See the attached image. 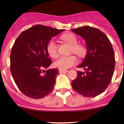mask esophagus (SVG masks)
Returning a JSON list of instances; mask_svg holds the SVG:
<instances>
[{
  "instance_id": "1",
  "label": "esophagus",
  "mask_w": 124,
  "mask_h": 124,
  "mask_svg": "<svg viewBox=\"0 0 124 124\" xmlns=\"http://www.w3.org/2000/svg\"><path fill=\"white\" fill-rule=\"evenodd\" d=\"M68 72V70H59V73H65Z\"/></svg>"
}]
</instances>
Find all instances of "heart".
I'll use <instances>...</instances> for the list:
<instances>
[{
    "mask_svg": "<svg viewBox=\"0 0 124 124\" xmlns=\"http://www.w3.org/2000/svg\"><path fill=\"white\" fill-rule=\"evenodd\" d=\"M61 39L66 42L70 46H71V52L79 56L84 55L86 51L85 47L81 44H78L77 38L73 33L63 34L61 37ZM47 51L49 55L52 58H56L58 56L57 52V45L53 40H51L47 45ZM77 60L74 55H70L68 56H60L56 61H54V66L60 70H67L71 68L77 63Z\"/></svg>",
    "mask_w": 124,
    "mask_h": 124,
    "instance_id": "b5f03b06",
    "label": "heart"
}]
</instances>
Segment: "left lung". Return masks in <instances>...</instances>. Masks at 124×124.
<instances>
[{
	"mask_svg": "<svg viewBox=\"0 0 124 124\" xmlns=\"http://www.w3.org/2000/svg\"><path fill=\"white\" fill-rule=\"evenodd\" d=\"M72 31L84 39L87 54L78 68L77 77L71 82L75 91L86 97L98 96L111 82L115 67V58L111 43L100 30L90 26L73 29Z\"/></svg>",
	"mask_w": 124,
	"mask_h": 124,
	"instance_id": "1",
	"label": "left lung"
}]
</instances>
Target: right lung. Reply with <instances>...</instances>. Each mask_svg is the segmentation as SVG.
<instances>
[{
    "label": "right lung",
    "mask_w": 124,
    "mask_h": 124,
    "mask_svg": "<svg viewBox=\"0 0 124 124\" xmlns=\"http://www.w3.org/2000/svg\"><path fill=\"white\" fill-rule=\"evenodd\" d=\"M64 31L36 25L22 32L15 42L10 55L11 72L18 89L28 97L43 98L54 88L59 71L56 68L44 70L51 64L47 45Z\"/></svg>",
    "instance_id": "1"
}]
</instances>
